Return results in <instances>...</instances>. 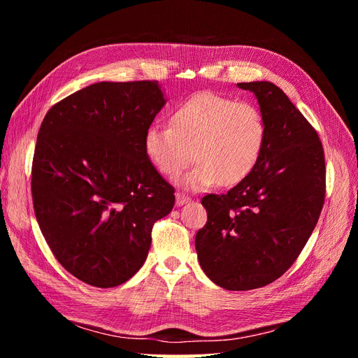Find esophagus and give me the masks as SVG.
<instances>
[{
    "label": "esophagus",
    "mask_w": 358,
    "mask_h": 358,
    "mask_svg": "<svg viewBox=\"0 0 358 358\" xmlns=\"http://www.w3.org/2000/svg\"><path fill=\"white\" fill-rule=\"evenodd\" d=\"M191 199L187 196V194H183V192H176V204L178 206H182V204H185V203H188Z\"/></svg>",
    "instance_id": "esophagus-1"
}]
</instances>
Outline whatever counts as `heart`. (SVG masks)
Wrapping results in <instances>:
<instances>
[{
    "instance_id": "obj_1",
    "label": "heart",
    "mask_w": 358,
    "mask_h": 358,
    "mask_svg": "<svg viewBox=\"0 0 358 358\" xmlns=\"http://www.w3.org/2000/svg\"><path fill=\"white\" fill-rule=\"evenodd\" d=\"M266 121L257 106L210 91L191 95L171 115V125L148 128L145 150L155 169L178 178L194 158L183 185L233 187L249 176L263 154Z\"/></svg>"
}]
</instances>
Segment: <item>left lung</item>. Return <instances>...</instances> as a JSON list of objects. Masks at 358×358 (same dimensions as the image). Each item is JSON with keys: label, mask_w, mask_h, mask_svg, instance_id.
<instances>
[{"label": "left lung", "mask_w": 358, "mask_h": 358, "mask_svg": "<svg viewBox=\"0 0 358 358\" xmlns=\"http://www.w3.org/2000/svg\"><path fill=\"white\" fill-rule=\"evenodd\" d=\"M257 96L266 143L255 169L227 194L201 204L208 222L196 234L203 272L225 289L262 288L296 262L326 197V159L318 133L270 82L237 83Z\"/></svg>", "instance_id": "8db88e82"}]
</instances>
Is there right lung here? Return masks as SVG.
<instances>
[{
  "label": "right lung",
  "instance_id": "obj_1",
  "mask_svg": "<svg viewBox=\"0 0 358 358\" xmlns=\"http://www.w3.org/2000/svg\"><path fill=\"white\" fill-rule=\"evenodd\" d=\"M166 104L157 80L100 82L52 106L40 125L31 194L59 264L82 282L112 288L143 266L154 224L175 188L145 150Z\"/></svg>",
  "mask_w": 358,
  "mask_h": 358
}]
</instances>
